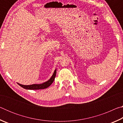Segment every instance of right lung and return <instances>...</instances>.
<instances>
[{
  "instance_id": "1",
  "label": "right lung",
  "mask_w": 123,
  "mask_h": 123,
  "mask_svg": "<svg viewBox=\"0 0 123 123\" xmlns=\"http://www.w3.org/2000/svg\"><path fill=\"white\" fill-rule=\"evenodd\" d=\"M56 74V70H55V71L54 72V74L53 75H52L51 78L49 79V80L48 81L45 82L43 84H33L31 85H23L18 84L20 86H21L23 88L26 89H44L47 88L49 86H50L52 84V83L55 80Z\"/></svg>"
}]
</instances>
